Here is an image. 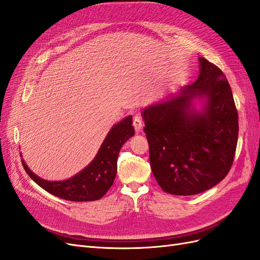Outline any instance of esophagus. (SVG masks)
I'll list each match as a JSON object with an SVG mask.
<instances>
[{"label": "esophagus", "mask_w": 260, "mask_h": 260, "mask_svg": "<svg viewBox=\"0 0 260 260\" xmlns=\"http://www.w3.org/2000/svg\"><path fill=\"white\" fill-rule=\"evenodd\" d=\"M132 124H133V127H135L136 131H140L143 127V121H142V119H141L140 116H136L135 118H133Z\"/></svg>", "instance_id": "1"}]
</instances>
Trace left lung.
Instances as JSON below:
<instances>
[{
    "instance_id": "1",
    "label": "left lung",
    "mask_w": 260,
    "mask_h": 260,
    "mask_svg": "<svg viewBox=\"0 0 260 260\" xmlns=\"http://www.w3.org/2000/svg\"><path fill=\"white\" fill-rule=\"evenodd\" d=\"M191 85L142 109L149 162L157 183L172 195H195L229 172L239 137V117L225 76L199 57Z\"/></svg>"
}]
</instances>
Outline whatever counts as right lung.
<instances>
[{
  "mask_svg": "<svg viewBox=\"0 0 260 260\" xmlns=\"http://www.w3.org/2000/svg\"><path fill=\"white\" fill-rule=\"evenodd\" d=\"M135 136L132 116L115 123L101 144L93 160L72 178L50 181L37 176L21 159L23 169L43 190L59 199L72 202L98 201L112 186L117 174V159L122 145ZM20 156L21 153H20Z\"/></svg>",
  "mask_w": 260,
  "mask_h": 260,
  "instance_id": "1",
  "label": "right lung"
}]
</instances>
